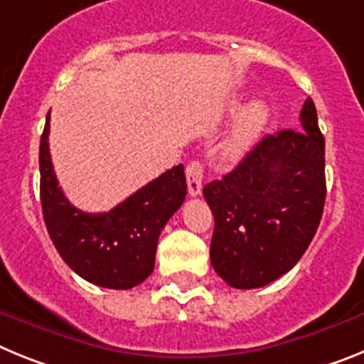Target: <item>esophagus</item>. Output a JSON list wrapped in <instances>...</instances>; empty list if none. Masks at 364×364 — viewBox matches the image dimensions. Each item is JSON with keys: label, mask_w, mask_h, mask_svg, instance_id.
Returning <instances> with one entry per match:
<instances>
[{"label": "esophagus", "mask_w": 364, "mask_h": 364, "mask_svg": "<svg viewBox=\"0 0 364 364\" xmlns=\"http://www.w3.org/2000/svg\"><path fill=\"white\" fill-rule=\"evenodd\" d=\"M202 178H204V166L198 160H191L186 167V180L191 197H197L202 191Z\"/></svg>", "instance_id": "34e87169"}]
</instances>
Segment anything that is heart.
I'll list each match as a JSON object with an SVG mask.
<instances>
[{"label":"heart","instance_id":"obj_1","mask_svg":"<svg viewBox=\"0 0 364 364\" xmlns=\"http://www.w3.org/2000/svg\"><path fill=\"white\" fill-rule=\"evenodd\" d=\"M268 122V107L262 102H255L240 114L239 122L235 125L233 133L226 144V153L230 156H240L255 144Z\"/></svg>","mask_w":364,"mask_h":364}]
</instances>
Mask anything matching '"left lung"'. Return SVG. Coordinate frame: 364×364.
Listing matches in <instances>:
<instances>
[{
    "label": "left lung",
    "mask_w": 364,
    "mask_h": 364,
    "mask_svg": "<svg viewBox=\"0 0 364 364\" xmlns=\"http://www.w3.org/2000/svg\"><path fill=\"white\" fill-rule=\"evenodd\" d=\"M215 217L211 264L233 288L290 272L319 228L326 198L324 136L308 98L301 129L266 134L233 171L204 186Z\"/></svg>",
    "instance_id": "8db88e82"
}]
</instances>
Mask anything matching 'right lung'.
I'll return each mask as SVG.
<instances>
[{
    "label": "right lung",
    "mask_w": 364,
    "mask_h": 364,
    "mask_svg": "<svg viewBox=\"0 0 364 364\" xmlns=\"http://www.w3.org/2000/svg\"><path fill=\"white\" fill-rule=\"evenodd\" d=\"M49 114L40 142V197L50 240L67 266L102 288L129 290L154 269L156 244L188 193L184 166L167 169L107 213L76 210L58 186L49 153Z\"/></svg>",
    "instance_id": "obj_1"
}]
</instances>
